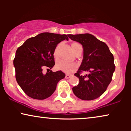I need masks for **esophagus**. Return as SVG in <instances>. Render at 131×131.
<instances>
[{
    "label": "esophagus",
    "mask_w": 131,
    "mask_h": 131,
    "mask_svg": "<svg viewBox=\"0 0 131 131\" xmlns=\"http://www.w3.org/2000/svg\"><path fill=\"white\" fill-rule=\"evenodd\" d=\"M71 76V75H69V74H66V75L65 78H66V79H69L70 78Z\"/></svg>",
    "instance_id": "34e87169"
}]
</instances>
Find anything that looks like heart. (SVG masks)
<instances>
[{
  "instance_id": "1",
  "label": "heart",
  "mask_w": 131,
  "mask_h": 131,
  "mask_svg": "<svg viewBox=\"0 0 131 131\" xmlns=\"http://www.w3.org/2000/svg\"><path fill=\"white\" fill-rule=\"evenodd\" d=\"M80 46H81V45L79 43L76 42L73 43L71 44V47H72V49L73 51H74V52ZM57 51V48L55 50V53H56ZM55 67H56L57 69L58 70H61L66 73H71L74 71H75V70L78 67V66L74 62H70L63 60H59L57 61Z\"/></svg>"
}]
</instances>
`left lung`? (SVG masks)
<instances>
[{"instance_id":"1","label":"left lung","mask_w":131,"mask_h":131,"mask_svg":"<svg viewBox=\"0 0 131 131\" xmlns=\"http://www.w3.org/2000/svg\"><path fill=\"white\" fill-rule=\"evenodd\" d=\"M68 36L80 43L83 49V60L74 74L79 83L73 88V92L81 100L96 99L104 93L112 80L115 70L113 55L104 42L91 34L68 35ZM83 72L87 74L82 75Z\"/></svg>"}]
</instances>
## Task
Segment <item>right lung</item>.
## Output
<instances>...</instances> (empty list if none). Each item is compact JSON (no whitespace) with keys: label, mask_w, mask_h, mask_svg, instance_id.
<instances>
[{"label":"right lung","mask_w":131,"mask_h":131,"mask_svg":"<svg viewBox=\"0 0 131 131\" xmlns=\"http://www.w3.org/2000/svg\"><path fill=\"white\" fill-rule=\"evenodd\" d=\"M67 36L42 33L27 39L17 49L14 60L16 80L28 96L36 100L49 97L58 82L65 78L61 71L44 74L43 70L53 67L55 48L61 41L69 40Z\"/></svg>","instance_id":"right-lung-1"}]
</instances>
